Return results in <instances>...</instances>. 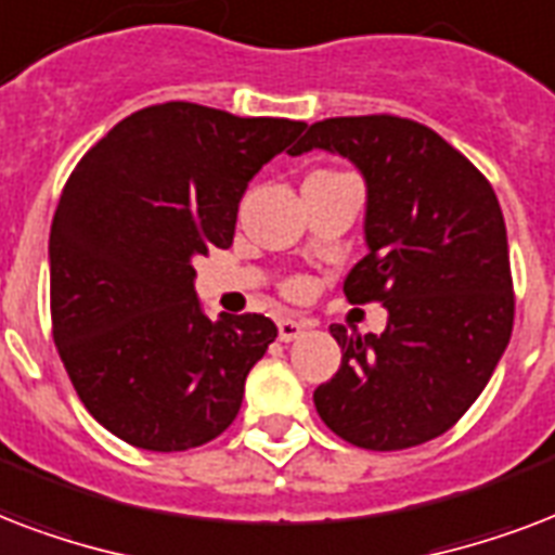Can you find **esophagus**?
<instances>
[{
  "mask_svg": "<svg viewBox=\"0 0 555 555\" xmlns=\"http://www.w3.org/2000/svg\"><path fill=\"white\" fill-rule=\"evenodd\" d=\"M304 330H307V324L298 321V318H281V321H278V338H281V341H295V338H300Z\"/></svg>",
  "mask_w": 555,
  "mask_h": 555,
  "instance_id": "esophagus-1",
  "label": "esophagus"
}]
</instances>
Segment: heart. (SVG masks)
<instances>
[{
  "mask_svg": "<svg viewBox=\"0 0 555 555\" xmlns=\"http://www.w3.org/2000/svg\"><path fill=\"white\" fill-rule=\"evenodd\" d=\"M292 292H295V295H298V292H304V283H292Z\"/></svg>",
  "mask_w": 555,
  "mask_h": 555,
  "instance_id": "1",
  "label": "heart"
}]
</instances>
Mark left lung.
<instances>
[{"instance_id": "1", "label": "left lung", "mask_w": 555, "mask_h": 555, "mask_svg": "<svg viewBox=\"0 0 555 555\" xmlns=\"http://www.w3.org/2000/svg\"><path fill=\"white\" fill-rule=\"evenodd\" d=\"M315 147L353 162L367 184V255L347 274V300L388 309L382 336L330 326L341 367L312 393L318 416L359 449H411L469 411L509 345L504 214L469 158L408 118H326L289 156Z\"/></svg>"}]
</instances>
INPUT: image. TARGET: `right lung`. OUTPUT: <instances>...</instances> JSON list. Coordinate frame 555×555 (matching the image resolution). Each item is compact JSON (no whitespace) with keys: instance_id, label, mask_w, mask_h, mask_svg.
Wrapping results in <instances>:
<instances>
[{"instance_id":"obj_1","label":"right lung","mask_w":555,"mask_h":555,"mask_svg":"<svg viewBox=\"0 0 555 555\" xmlns=\"http://www.w3.org/2000/svg\"><path fill=\"white\" fill-rule=\"evenodd\" d=\"M304 127L156 103L68 176L49 237L51 330L86 411L124 442L184 452L234 423L278 326L255 312L210 321L193 257L231 246L248 182Z\"/></svg>"}]
</instances>
